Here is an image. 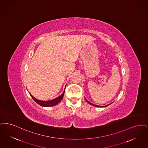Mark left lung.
I'll return each instance as SVG.
<instances>
[{"label": "left lung", "mask_w": 148, "mask_h": 148, "mask_svg": "<svg viewBox=\"0 0 148 148\" xmlns=\"http://www.w3.org/2000/svg\"><path fill=\"white\" fill-rule=\"evenodd\" d=\"M86 101L88 102V103H89V104H91L92 106H95V107H107V106H109V104H108V105H107V106H103V107H101V106H97V105H95V104H92V103H90V102L89 101H88L86 99Z\"/></svg>", "instance_id": "8db88e82"}]
</instances>
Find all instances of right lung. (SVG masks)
<instances>
[{"label":"right lung","instance_id":"obj_1","mask_svg":"<svg viewBox=\"0 0 148 148\" xmlns=\"http://www.w3.org/2000/svg\"><path fill=\"white\" fill-rule=\"evenodd\" d=\"M65 90V89H64ZM64 93L59 97H57L56 98L52 99L51 101H40L37 99H36L35 98H34V97L32 96V95H30V96H32V99L35 101V102L39 104V105H40L42 107H52V106H54L56 104H58V103H59L62 99L64 95Z\"/></svg>","mask_w":148,"mask_h":148}]
</instances>
